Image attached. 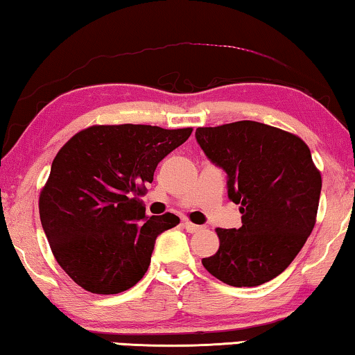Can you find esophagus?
<instances>
[{
    "label": "esophagus",
    "mask_w": 355,
    "mask_h": 355,
    "mask_svg": "<svg viewBox=\"0 0 355 355\" xmlns=\"http://www.w3.org/2000/svg\"><path fill=\"white\" fill-rule=\"evenodd\" d=\"M183 227L187 228L188 233H198V232H201V230H202L201 225H196V223H191V222H188V220L183 222Z\"/></svg>",
    "instance_id": "1"
}]
</instances>
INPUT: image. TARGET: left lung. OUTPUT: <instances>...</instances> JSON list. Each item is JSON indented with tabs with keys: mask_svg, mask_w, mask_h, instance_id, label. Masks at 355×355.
Wrapping results in <instances>:
<instances>
[{
	"mask_svg": "<svg viewBox=\"0 0 355 355\" xmlns=\"http://www.w3.org/2000/svg\"><path fill=\"white\" fill-rule=\"evenodd\" d=\"M196 141L225 171L230 201L243 214L239 228H217L220 246L202 266L230 286L270 282L315 225L322 177L311 149L296 135L252 121L199 127Z\"/></svg>",
	"mask_w": 355,
	"mask_h": 355,
	"instance_id": "1",
	"label": "left lung"
}]
</instances>
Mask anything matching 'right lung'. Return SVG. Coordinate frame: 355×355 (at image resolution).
Here are the masks:
<instances>
[{
	"label": "right lung",
	"mask_w": 355,
	"mask_h": 355,
	"mask_svg": "<svg viewBox=\"0 0 355 355\" xmlns=\"http://www.w3.org/2000/svg\"><path fill=\"white\" fill-rule=\"evenodd\" d=\"M191 132L94 125L59 149L40 194V220L58 263L78 286L117 294L143 278L156 238L180 218L148 217L138 196Z\"/></svg>",
	"instance_id": "right-lung-1"
}]
</instances>
